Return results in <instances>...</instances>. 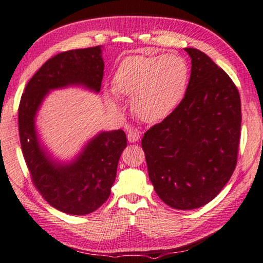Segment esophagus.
Wrapping results in <instances>:
<instances>
[{
	"instance_id": "34e87169",
	"label": "esophagus",
	"mask_w": 263,
	"mask_h": 263,
	"mask_svg": "<svg viewBox=\"0 0 263 263\" xmlns=\"http://www.w3.org/2000/svg\"><path fill=\"white\" fill-rule=\"evenodd\" d=\"M127 137H128V141L132 142V143H134V142L139 141L140 140V134L139 132L135 130V129H128V134H127Z\"/></svg>"
}]
</instances>
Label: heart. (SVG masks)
<instances>
[{"instance_id": "1", "label": "heart", "mask_w": 263, "mask_h": 263, "mask_svg": "<svg viewBox=\"0 0 263 263\" xmlns=\"http://www.w3.org/2000/svg\"><path fill=\"white\" fill-rule=\"evenodd\" d=\"M187 63L174 54L132 57L124 60L116 71L113 86L116 94L132 98V108L145 122L166 118L186 92ZM109 106L121 110L113 94L107 96Z\"/></svg>"}]
</instances>
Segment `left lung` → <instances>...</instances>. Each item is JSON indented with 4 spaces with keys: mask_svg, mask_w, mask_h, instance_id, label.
Masks as SVG:
<instances>
[{
    "mask_svg": "<svg viewBox=\"0 0 263 263\" xmlns=\"http://www.w3.org/2000/svg\"><path fill=\"white\" fill-rule=\"evenodd\" d=\"M191 76L179 105L144 133L142 148L158 197L176 210H193L218 196L238 162L239 91L201 51L186 47Z\"/></svg>",
    "mask_w": 263,
    "mask_h": 263,
    "instance_id": "obj_1",
    "label": "left lung"
}]
</instances>
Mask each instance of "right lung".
<instances>
[{
  "label": "right lung",
  "mask_w": 263,
  "mask_h": 263,
  "mask_svg": "<svg viewBox=\"0 0 263 263\" xmlns=\"http://www.w3.org/2000/svg\"><path fill=\"white\" fill-rule=\"evenodd\" d=\"M103 67L100 45L55 54L29 80L18 107L21 147L32 183L51 206L73 216L92 213L108 199L126 134L102 132L72 163L59 164L41 147L34 116L50 89L84 85L98 93Z\"/></svg>",
  "instance_id": "right-lung-1"
}]
</instances>
